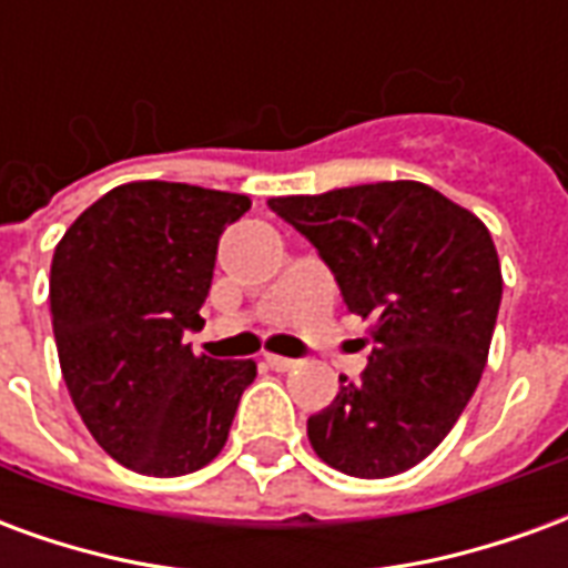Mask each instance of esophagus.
<instances>
[{
	"instance_id": "esophagus-1",
	"label": "esophagus",
	"mask_w": 568,
	"mask_h": 568,
	"mask_svg": "<svg viewBox=\"0 0 568 568\" xmlns=\"http://www.w3.org/2000/svg\"><path fill=\"white\" fill-rule=\"evenodd\" d=\"M267 365H271L273 371H292L297 368L301 362H297V358H285V356H267Z\"/></svg>"
}]
</instances>
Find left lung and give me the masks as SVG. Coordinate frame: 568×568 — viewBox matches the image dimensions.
<instances>
[{"label":"left lung","mask_w":568,"mask_h":568,"mask_svg":"<svg viewBox=\"0 0 568 568\" xmlns=\"http://www.w3.org/2000/svg\"><path fill=\"white\" fill-rule=\"evenodd\" d=\"M316 246L349 313L371 320L368 368L307 419L322 463L393 477L447 438L475 395L501 304L484 222L423 182L267 200Z\"/></svg>","instance_id":"left-lung-1"}]
</instances>
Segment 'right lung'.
<instances>
[{"label":"right lung","mask_w":568,"mask_h":568,"mask_svg":"<svg viewBox=\"0 0 568 568\" xmlns=\"http://www.w3.org/2000/svg\"><path fill=\"white\" fill-rule=\"evenodd\" d=\"M252 206L182 182H130L81 212L51 261V322L72 405L115 463L151 477L222 453L252 358L194 356L219 236Z\"/></svg>","instance_id":"1"}]
</instances>
